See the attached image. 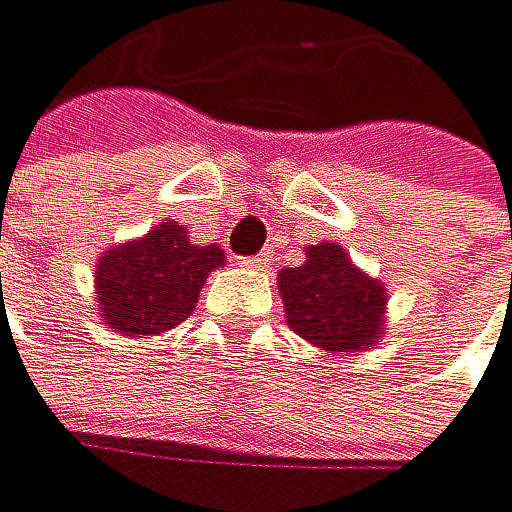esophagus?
<instances>
[{"label":"esophagus","mask_w":512,"mask_h":512,"mask_svg":"<svg viewBox=\"0 0 512 512\" xmlns=\"http://www.w3.org/2000/svg\"><path fill=\"white\" fill-rule=\"evenodd\" d=\"M270 261V254H254V258H242L239 264L242 267H251V270H258V267H264Z\"/></svg>","instance_id":"esophagus-1"}]
</instances>
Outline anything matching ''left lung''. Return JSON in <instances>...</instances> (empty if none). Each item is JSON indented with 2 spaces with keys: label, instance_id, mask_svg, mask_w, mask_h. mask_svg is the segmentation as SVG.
Returning <instances> with one entry per match:
<instances>
[{
  "label": "left lung",
  "instance_id": "obj_1",
  "mask_svg": "<svg viewBox=\"0 0 512 512\" xmlns=\"http://www.w3.org/2000/svg\"><path fill=\"white\" fill-rule=\"evenodd\" d=\"M286 324L327 352H362L384 330L387 289L352 264L343 245H308L302 267L280 270Z\"/></svg>",
  "mask_w": 512,
  "mask_h": 512
}]
</instances>
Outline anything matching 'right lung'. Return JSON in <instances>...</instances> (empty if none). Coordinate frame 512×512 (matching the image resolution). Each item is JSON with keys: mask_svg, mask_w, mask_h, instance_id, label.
<instances>
[{"mask_svg": "<svg viewBox=\"0 0 512 512\" xmlns=\"http://www.w3.org/2000/svg\"><path fill=\"white\" fill-rule=\"evenodd\" d=\"M223 261V248L191 245L176 220L153 226L144 239L112 248L97 261L100 318L144 340L179 327L198 305L207 273Z\"/></svg>", "mask_w": 512, "mask_h": 512, "instance_id": "1", "label": "right lung"}]
</instances>
